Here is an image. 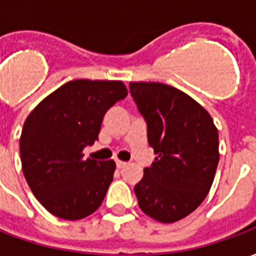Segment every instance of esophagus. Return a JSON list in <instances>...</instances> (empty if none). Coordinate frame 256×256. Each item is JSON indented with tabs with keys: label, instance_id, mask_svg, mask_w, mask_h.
Here are the masks:
<instances>
[{
	"label": "esophagus",
	"instance_id": "34e87169",
	"mask_svg": "<svg viewBox=\"0 0 256 256\" xmlns=\"http://www.w3.org/2000/svg\"><path fill=\"white\" fill-rule=\"evenodd\" d=\"M126 166V163H124V162H122V160H116V167L118 168H123V167Z\"/></svg>",
	"mask_w": 256,
	"mask_h": 256
}]
</instances>
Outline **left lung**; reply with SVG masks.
Wrapping results in <instances>:
<instances>
[{"instance_id": "1", "label": "left lung", "mask_w": 256, "mask_h": 256, "mask_svg": "<svg viewBox=\"0 0 256 256\" xmlns=\"http://www.w3.org/2000/svg\"><path fill=\"white\" fill-rule=\"evenodd\" d=\"M130 93L156 155L134 186L140 208L163 224L177 222L210 192L220 162L218 130L198 101L172 86L130 82Z\"/></svg>"}]
</instances>
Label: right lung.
<instances>
[{
  "label": "right lung",
  "instance_id": "right-lung-1",
  "mask_svg": "<svg viewBox=\"0 0 256 256\" xmlns=\"http://www.w3.org/2000/svg\"><path fill=\"white\" fill-rule=\"evenodd\" d=\"M126 96L122 80L75 79L45 97L27 116L20 136L22 168L50 214L78 220L101 206L116 164L84 159V150L98 140L106 112Z\"/></svg>",
  "mask_w": 256,
  "mask_h": 256
}]
</instances>
